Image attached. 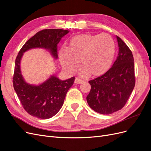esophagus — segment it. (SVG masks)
<instances>
[{"mask_svg":"<svg viewBox=\"0 0 151 151\" xmlns=\"http://www.w3.org/2000/svg\"><path fill=\"white\" fill-rule=\"evenodd\" d=\"M84 81L80 80L78 78H76L75 80V83L76 84H80V83H83Z\"/></svg>","mask_w":151,"mask_h":151,"instance_id":"34e87169","label":"esophagus"}]
</instances>
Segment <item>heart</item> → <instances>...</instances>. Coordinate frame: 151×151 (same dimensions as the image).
Here are the masks:
<instances>
[{"mask_svg": "<svg viewBox=\"0 0 151 151\" xmlns=\"http://www.w3.org/2000/svg\"><path fill=\"white\" fill-rule=\"evenodd\" d=\"M114 54L115 43L109 35H81L71 39L69 48H61L59 58L63 68L68 73H73L77 70L80 60L83 67L81 75L91 73L98 76L110 69Z\"/></svg>", "mask_w": 151, "mask_h": 151, "instance_id": "heart-1", "label": "heart"}]
</instances>
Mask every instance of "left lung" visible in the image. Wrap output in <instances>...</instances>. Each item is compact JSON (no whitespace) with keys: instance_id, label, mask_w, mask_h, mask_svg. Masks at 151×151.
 Here are the masks:
<instances>
[{"instance_id":"8db88e82","label":"left lung","mask_w":151,"mask_h":151,"mask_svg":"<svg viewBox=\"0 0 151 151\" xmlns=\"http://www.w3.org/2000/svg\"><path fill=\"white\" fill-rule=\"evenodd\" d=\"M116 40L119 54L113 66L103 75L89 81L91 90L87 103L100 114H111L122 109L135 86L132 52L119 37Z\"/></svg>"}]
</instances>
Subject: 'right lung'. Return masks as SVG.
<instances>
[{
  "instance_id": "add662e5",
  "label": "right lung",
  "mask_w": 151,
  "mask_h": 151,
  "mask_svg": "<svg viewBox=\"0 0 151 151\" xmlns=\"http://www.w3.org/2000/svg\"><path fill=\"white\" fill-rule=\"evenodd\" d=\"M70 32L61 29H51L39 31L22 47L16 57L13 76V86L23 108L37 118L47 119L55 116L64 103L66 95L75 81V77L61 80L55 75L39 85L27 83L21 71L23 53L33 48H44L58 58L57 45L61 39Z\"/></svg>"
}]
</instances>
